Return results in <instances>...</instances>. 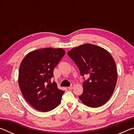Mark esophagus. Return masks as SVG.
<instances>
[{
    "label": "esophagus",
    "instance_id": "obj_1",
    "mask_svg": "<svg viewBox=\"0 0 134 134\" xmlns=\"http://www.w3.org/2000/svg\"><path fill=\"white\" fill-rule=\"evenodd\" d=\"M74 85H75V84H74V83H72L71 84V86H69V87H68V88H69V89H72V88H73V87H74Z\"/></svg>",
    "mask_w": 134,
    "mask_h": 134
}]
</instances>
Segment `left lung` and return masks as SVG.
<instances>
[{"instance_id":"1","label":"left lung","mask_w":134,"mask_h":134,"mask_svg":"<svg viewBox=\"0 0 134 134\" xmlns=\"http://www.w3.org/2000/svg\"><path fill=\"white\" fill-rule=\"evenodd\" d=\"M77 65L80 74L89 77L83 83L79 99L86 106L97 108L112 96L117 81L116 65L112 56L102 47L85 44L67 53Z\"/></svg>"}]
</instances>
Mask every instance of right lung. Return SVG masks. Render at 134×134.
I'll return each instance as SVG.
<instances>
[{
	"label": "right lung",
	"instance_id": "obj_1",
	"mask_svg": "<svg viewBox=\"0 0 134 134\" xmlns=\"http://www.w3.org/2000/svg\"><path fill=\"white\" fill-rule=\"evenodd\" d=\"M62 48H45L28 53L19 67L18 83L25 99L41 112L54 109L64 91L51 82L54 69L64 57Z\"/></svg>",
	"mask_w": 134,
	"mask_h": 134
}]
</instances>
